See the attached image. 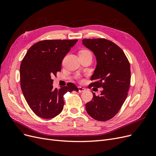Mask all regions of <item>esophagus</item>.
<instances>
[{
  "label": "esophagus",
  "instance_id": "1",
  "mask_svg": "<svg viewBox=\"0 0 156 156\" xmlns=\"http://www.w3.org/2000/svg\"><path fill=\"white\" fill-rule=\"evenodd\" d=\"M78 89H79V92L81 93V92H83L86 90V88H83L82 87H78Z\"/></svg>",
  "mask_w": 156,
  "mask_h": 156
}]
</instances>
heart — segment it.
<instances>
[{
	"instance_id": "b5f03b06",
	"label": "heart",
	"mask_w": 156,
	"mask_h": 156,
	"mask_svg": "<svg viewBox=\"0 0 156 156\" xmlns=\"http://www.w3.org/2000/svg\"><path fill=\"white\" fill-rule=\"evenodd\" d=\"M81 53H90V52L88 50H83L81 51Z\"/></svg>"
}]
</instances>
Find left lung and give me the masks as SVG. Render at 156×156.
<instances>
[{"mask_svg": "<svg viewBox=\"0 0 156 156\" xmlns=\"http://www.w3.org/2000/svg\"><path fill=\"white\" fill-rule=\"evenodd\" d=\"M83 44L96 56V68L89 88H103L100 96L92 92V100L86 104L88 114L94 119L107 121L120 109L130 85V65L124 51L104 38L83 39Z\"/></svg>", "mask_w": 156, "mask_h": 156, "instance_id": "left-lung-1", "label": "left lung"}]
</instances>
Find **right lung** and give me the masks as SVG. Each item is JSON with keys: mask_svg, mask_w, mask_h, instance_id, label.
<instances>
[{"mask_svg": "<svg viewBox=\"0 0 156 156\" xmlns=\"http://www.w3.org/2000/svg\"><path fill=\"white\" fill-rule=\"evenodd\" d=\"M77 40H47L28 50L20 66L21 88L32 111L42 119L54 118L62 112L64 95L78 92L73 83L53 88V76L61 71L62 60Z\"/></svg>", "mask_w": 156, "mask_h": 156, "instance_id": "obj_1", "label": "right lung"}]
</instances>
